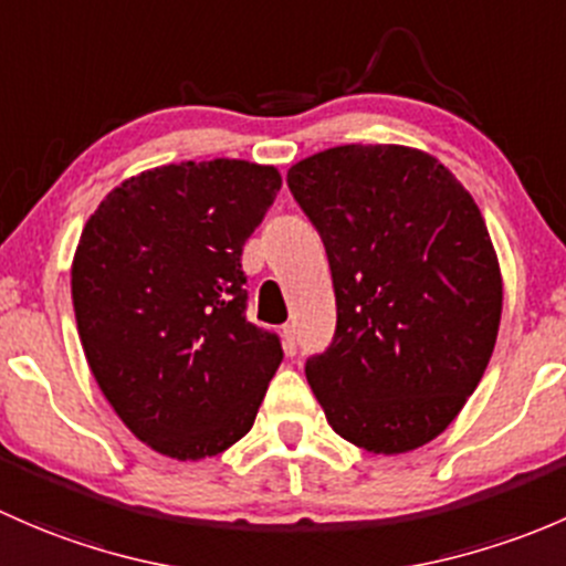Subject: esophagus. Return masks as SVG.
I'll list each match as a JSON object with an SVG mask.
<instances>
[{
	"label": "esophagus",
	"mask_w": 566,
	"mask_h": 566,
	"mask_svg": "<svg viewBox=\"0 0 566 566\" xmlns=\"http://www.w3.org/2000/svg\"><path fill=\"white\" fill-rule=\"evenodd\" d=\"M281 337H283L285 354H289V357H294V354H296V332H294V326L285 324L283 329H281Z\"/></svg>",
	"instance_id": "34e87169"
}]
</instances>
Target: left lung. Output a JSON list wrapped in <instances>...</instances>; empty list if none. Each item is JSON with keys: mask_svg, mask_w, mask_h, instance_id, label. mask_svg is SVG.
I'll return each instance as SVG.
<instances>
[{"mask_svg": "<svg viewBox=\"0 0 566 566\" xmlns=\"http://www.w3.org/2000/svg\"><path fill=\"white\" fill-rule=\"evenodd\" d=\"M322 234L337 326L305 376L337 436L400 455L444 433L491 363L501 270L480 207L433 155L346 144L289 168Z\"/></svg>", "mask_w": 566, "mask_h": 566, "instance_id": "1", "label": "left lung"}]
</instances>
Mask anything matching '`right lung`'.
<instances>
[{
    "instance_id": "1",
    "label": "right lung",
    "mask_w": 566,
    "mask_h": 566,
    "mask_svg": "<svg viewBox=\"0 0 566 566\" xmlns=\"http://www.w3.org/2000/svg\"><path fill=\"white\" fill-rule=\"evenodd\" d=\"M277 190L275 166L171 163L125 179L81 231L70 285L86 363L160 455H220L253 428L283 348L244 318L242 248Z\"/></svg>"
}]
</instances>
